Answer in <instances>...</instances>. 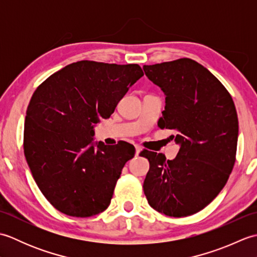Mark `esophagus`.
I'll use <instances>...</instances> for the list:
<instances>
[{
  "label": "esophagus",
  "instance_id": "34e87169",
  "mask_svg": "<svg viewBox=\"0 0 257 257\" xmlns=\"http://www.w3.org/2000/svg\"><path fill=\"white\" fill-rule=\"evenodd\" d=\"M141 151V147L140 146H136V156H138Z\"/></svg>",
  "mask_w": 257,
  "mask_h": 257
}]
</instances>
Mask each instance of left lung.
Returning a JSON list of instances; mask_svg holds the SVG:
<instances>
[{
    "label": "left lung",
    "mask_w": 257,
    "mask_h": 257,
    "mask_svg": "<svg viewBox=\"0 0 257 257\" xmlns=\"http://www.w3.org/2000/svg\"><path fill=\"white\" fill-rule=\"evenodd\" d=\"M152 83L166 95L158 121L180 146L178 156L141 152L149 160L144 191L151 207L182 217L210 204L227 182L235 163L238 119L230 92L201 64L190 58L145 65Z\"/></svg>",
    "instance_id": "obj_1"
}]
</instances>
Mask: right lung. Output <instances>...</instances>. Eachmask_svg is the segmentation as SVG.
<instances>
[{"mask_svg":"<svg viewBox=\"0 0 257 257\" xmlns=\"http://www.w3.org/2000/svg\"><path fill=\"white\" fill-rule=\"evenodd\" d=\"M143 76L137 64L80 61L50 76L33 94L25 117L24 155L37 187L59 212L88 217L110 204L135 147L125 141L94 143V125L110 117Z\"/></svg>","mask_w":257,"mask_h":257,"instance_id":"right-lung-1","label":"right lung"}]
</instances>
